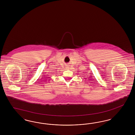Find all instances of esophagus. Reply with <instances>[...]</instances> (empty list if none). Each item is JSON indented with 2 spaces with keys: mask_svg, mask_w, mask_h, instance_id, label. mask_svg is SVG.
Returning a JSON list of instances; mask_svg holds the SVG:
<instances>
[{
  "mask_svg": "<svg viewBox=\"0 0 135 135\" xmlns=\"http://www.w3.org/2000/svg\"><path fill=\"white\" fill-rule=\"evenodd\" d=\"M67 68H68V69H69V65H67Z\"/></svg>",
  "mask_w": 135,
  "mask_h": 135,
  "instance_id": "esophagus-1",
  "label": "esophagus"
}]
</instances>
